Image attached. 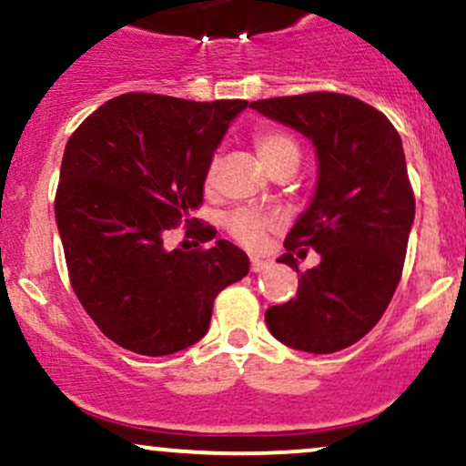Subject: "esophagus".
I'll use <instances>...</instances> for the list:
<instances>
[{
	"instance_id": "1",
	"label": "esophagus",
	"mask_w": 466,
	"mask_h": 466,
	"mask_svg": "<svg viewBox=\"0 0 466 466\" xmlns=\"http://www.w3.org/2000/svg\"><path fill=\"white\" fill-rule=\"evenodd\" d=\"M263 269H267V260L251 258V271H263Z\"/></svg>"
}]
</instances>
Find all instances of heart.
<instances>
[{
    "instance_id": "heart-1",
    "label": "heart",
    "mask_w": 466,
    "mask_h": 466,
    "mask_svg": "<svg viewBox=\"0 0 466 466\" xmlns=\"http://www.w3.org/2000/svg\"><path fill=\"white\" fill-rule=\"evenodd\" d=\"M254 144H256V151H258L260 159H263L267 168H271V166L280 162V159L300 157V148H298L296 140L282 131L258 133ZM217 170H218V159L215 157L210 164H208V170H206V184L208 186L215 181ZM226 228H228V232L232 234V237L237 238L240 245H243V248L263 249L267 243V234L276 228V221H274V217L263 215V212L248 210V208H238V210H234L232 215H228Z\"/></svg>"
}]
</instances>
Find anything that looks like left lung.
Here are the masks:
<instances>
[{
	"instance_id": "8db88e82",
	"label": "left lung",
	"mask_w": 466,
	"mask_h": 466,
	"mask_svg": "<svg viewBox=\"0 0 466 466\" xmlns=\"http://www.w3.org/2000/svg\"><path fill=\"white\" fill-rule=\"evenodd\" d=\"M258 114L313 142L318 186L278 258L311 247L320 265L300 275L298 296L269 307V333L296 350L329 355L360 341L381 319L403 271L414 192L400 136L381 111L333 92L256 100ZM307 254V249H302Z\"/></svg>"
}]
</instances>
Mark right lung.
Wrapping results in <instances>:
<instances>
[{"mask_svg":"<svg viewBox=\"0 0 466 466\" xmlns=\"http://www.w3.org/2000/svg\"><path fill=\"white\" fill-rule=\"evenodd\" d=\"M245 106L131 92L106 100L69 137L55 199L69 280L122 349L164 357L197 344L215 298L248 276V254L229 240L190 251L164 245L181 223L197 245L215 238L192 212L208 164Z\"/></svg>","mask_w":466,"mask_h":466,"instance_id":"1","label":"right lung"}]
</instances>
